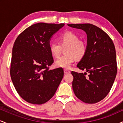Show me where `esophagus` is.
<instances>
[{
  "mask_svg": "<svg viewBox=\"0 0 123 123\" xmlns=\"http://www.w3.org/2000/svg\"><path fill=\"white\" fill-rule=\"evenodd\" d=\"M64 73H65V74H68V73H70V70H69L68 69H65Z\"/></svg>",
  "mask_w": 123,
  "mask_h": 123,
  "instance_id": "esophagus-1",
  "label": "esophagus"
}]
</instances>
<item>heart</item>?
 <instances>
[{"label":"heart","instance_id":"obj_1","mask_svg":"<svg viewBox=\"0 0 123 123\" xmlns=\"http://www.w3.org/2000/svg\"><path fill=\"white\" fill-rule=\"evenodd\" d=\"M59 43H51L50 51L54 57L58 58L61 54L62 50L65 48V53L55 62V66L64 69L70 68L76 59L80 60L84 57L87 51L85 42L80 40L79 36L70 31L65 32L58 38Z\"/></svg>","mask_w":123,"mask_h":123}]
</instances>
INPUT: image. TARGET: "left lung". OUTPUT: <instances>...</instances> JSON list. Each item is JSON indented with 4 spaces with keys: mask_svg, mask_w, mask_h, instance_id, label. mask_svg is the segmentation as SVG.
<instances>
[{
    "mask_svg": "<svg viewBox=\"0 0 123 123\" xmlns=\"http://www.w3.org/2000/svg\"><path fill=\"white\" fill-rule=\"evenodd\" d=\"M68 26L82 29L87 35V51L77 66L89 74L72 71L73 92L83 102L95 104L106 97L116 76L115 45L109 35L95 25L77 24Z\"/></svg>",
    "mask_w": 123,
    "mask_h": 123,
    "instance_id": "1",
    "label": "left lung"
}]
</instances>
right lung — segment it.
Here are the masks:
<instances>
[{
    "label": "right lung",
    "instance_id": "right-lung-1",
    "mask_svg": "<svg viewBox=\"0 0 123 123\" xmlns=\"http://www.w3.org/2000/svg\"><path fill=\"white\" fill-rule=\"evenodd\" d=\"M64 24H35L18 35L12 48L10 76L17 92L26 102H47L63 77L62 68L50 69L54 62L50 40Z\"/></svg>",
    "mask_w": 123,
    "mask_h": 123
}]
</instances>
